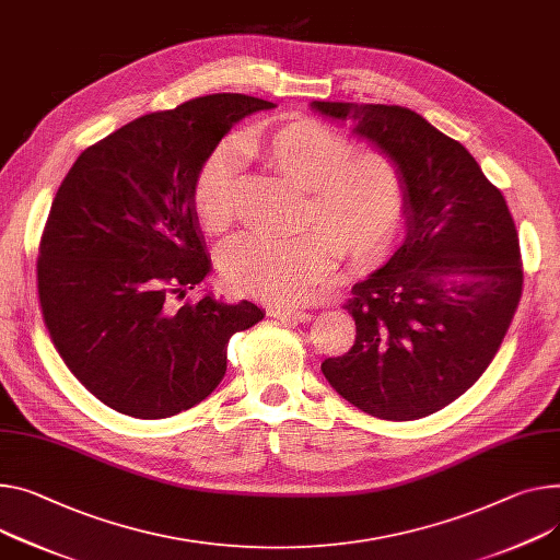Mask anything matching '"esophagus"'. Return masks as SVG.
<instances>
[{
	"instance_id": "34e87169",
	"label": "esophagus",
	"mask_w": 560,
	"mask_h": 560,
	"mask_svg": "<svg viewBox=\"0 0 560 560\" xmlns=\"http://www.w3.org/2000/svg\"><path fill=\"white\" fill-rule=\"evenodd\" d=\"M269 314H271L273 318L289 320V323H307V320H312V314L300 312V310H280V307H276V310H271Z\"/></svg>"
}]
</instances>
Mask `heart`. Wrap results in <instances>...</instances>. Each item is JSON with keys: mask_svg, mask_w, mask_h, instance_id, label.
I'll use <instances>...</instances> for the list:
<instances>
[{"mask_svg": "<svg viewBox=\"0 0 560 560\" xmlns=\"http://www.w3.org/2000/svg\"><path fill=\"white\" fill-rule=\"evenodd\" d=\"M237 148L262 156L295 186L307 190L305 231L293 237L246 235L222 257L231 289L271 305L303 303L331 271L336 250L352 262H370L397 235L406 188L399 165L378 152L352 154V143L318 120L295 118L271 130H250ZM242 159L235 148L212 150L192 182L199 222L226 231L237 210Z\"/></svg>", "mask_w": 560, "mask_h": 560, "instance_id": "heart-1", "label": "heart"}]
</instances>
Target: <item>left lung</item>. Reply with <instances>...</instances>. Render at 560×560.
Here are the masks:
<instances>
[{"instance_id": "left-lung-1", "label": "left lung", "mask_w": 560, "mask_h": 560, "mask_svg": "<svg viewBox=\"0 0 560 560\" xmlns=\"http://www.w3.org/2000/svg\"><path fill=\"white\" fill-rule=\"evenodd\" d=\"M404 177V244L352 287L348 354L320 370L359 410L390 421L433 415L493 361L523 293L518 235L502 192L478 161L423 116L399 105L314 101Z\"/></svg>"}]
</instances>
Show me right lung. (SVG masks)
<instances>
[{
	"mask_svg": "<svg viewBox=\"0 0 560 560\" xmlns=\"http://www.w3.org/2000/svg\"><path fill=\"white\" fill-rule=\"evenodd\" d=\"M276 105L212 94L145 114L84 150L51 203L37 257L56 350L96 399L137 419L203 401L226 374L233 334L265 312L212 291L172 312L212 269L192 206L201 161L242 118Z\"/></svg>",
	"mask_w": 560,
	"mask_h": 560,
	"instance_id": "right-lung-1",
	"label": "right lung"
}]
</instances>
